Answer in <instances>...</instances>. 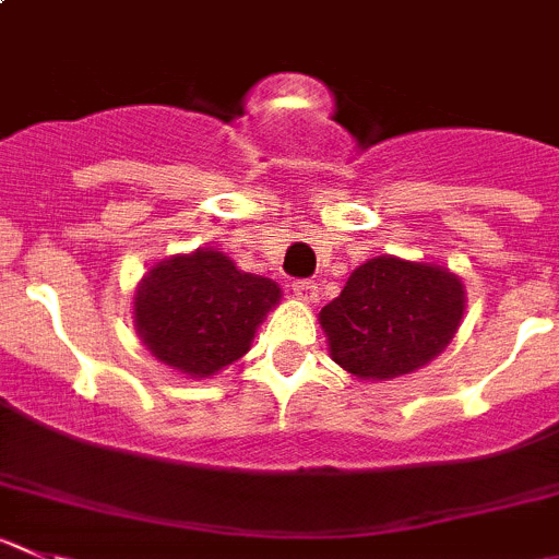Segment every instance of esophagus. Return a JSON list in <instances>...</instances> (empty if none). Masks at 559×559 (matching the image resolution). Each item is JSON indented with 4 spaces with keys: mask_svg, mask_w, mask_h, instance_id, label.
I'll return each mask as SVG.
<instances>
[{
    "mask_svg": "<svg viewBox=\"0 0 559 559\" xmlns=\"http://www.w3.org/2000/svg\"><path fill=\"white\" fill-rule=\"evenodd\" d=\"M292 289H295L297 300H302V302H317L319 286L313 284V281L300 278V281H295V284H292Z\"/></svg>",
    "mask_w": 559,
    "mask_h": 559,
    "instance_id": "esophagus-1",
    "label": "esophagus"
}]
</instances>
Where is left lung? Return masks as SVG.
<instances>
[{
    "mask_svg": "<svg viewBox=\"0 0 559 559\" xmlns=\"http://www.w3.org/2000/svg\"><path fill=\"white\" fill-rule=\"evenodd\" d=\"M462 313L464 286L445 267L379 257L349 275L319 319L341 368L357 379H390L435 360Z\"/></svg>",
    "mask_w": 559,
    "mask_h": 559,
    "instance_id": "1",
    "label": "left lung"
}]
</instances>
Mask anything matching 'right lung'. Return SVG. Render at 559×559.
Segmentation results:
<instances>
[{
  "mask_svg": "<svg viewBox=\"0 0 559 559\" xmlns=\"http://www.w3.org/2000/svg\"><path fill=\"white\" fill-rule=\"evenodd\" d=\"M281 289L218 251L155 264L135 292V328L166 366L210 377L240 360Z\"/></svg>",
  "mask_w": 559,
  "mask_h": 559,
  "instance_id": "right-lung-1",
  "label": "right lung"
}]
</instances>
